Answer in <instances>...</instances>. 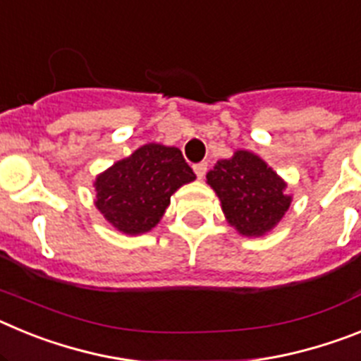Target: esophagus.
Masks as SVG:
<instances>
[{"instance_id":"obj_1","label":"esophagus","mask_w":361,"mask_h":361,"mask_svg":"<svg viewBox=\"0 0 361 361\" xmlns=\"http://www.w3.org/2000/svg\"><path fill=\"white\" fill-rule=\"evenodd\" d=\"M206 170H208V162H199V164H193V171L197 173V177L202 178L206 175Z\"/></svg>"}]
</instances>
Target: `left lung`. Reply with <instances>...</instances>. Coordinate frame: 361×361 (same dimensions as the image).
I'll return each instance as SVG.
<instances>
[{"instance_id": "obj_1", "label": "left lung", "mask_w": 361, "mask_h": 361, "mask_svg": "<svg viewBox=\"0 0 361 361\" xmlns=\"http://www.w3.org/2000/svg\"><path fill=\"white\" fill-rule=\"evenodd\" d=\"M206 180L219 195L229 224L245 237L275 228L291 204L282 178L258 155L244 149L216 162Z\"/></svg>"}]
</instances>
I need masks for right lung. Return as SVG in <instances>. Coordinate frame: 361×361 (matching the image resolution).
Wrapping results in <instances>:
<instances>
[{
  "label": "right lung",
  "instance_id": "add662e5",
  "mask_svg": "<svg viewBox=\"0 0 361 361\" xmlns=\"http://www.w3.org/2000/svg\"><path fill=\"white\" fill-rule=\"evenodd\" d=\"M195 173L178 148L145 145L95 180V206L110 224L128 235L155 228L170 197Z\"/></svg>",
  "mask_w": 361,
  "mask_h": 361
}]
</instances>
